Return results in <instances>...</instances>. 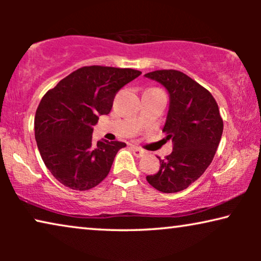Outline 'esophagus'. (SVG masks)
I'll use <instances>...</instances> for the list:
<instances>
[{"mask_svg": "<svg viewBox=\"0 0 261 261\" xmlns=\"http://www.w3.org/2000/svg\"><path fill=\"white\" fill-rule=\"evenodd\" d=\"M133 153H134L135 156L140 158V156H144L145 151H142V149L139 148V147H133Z\"/></svg>", "mask_w": 261, "mask_h": 261, "instance_id": "34e87169", "label": "esophagus"}]
</instances>
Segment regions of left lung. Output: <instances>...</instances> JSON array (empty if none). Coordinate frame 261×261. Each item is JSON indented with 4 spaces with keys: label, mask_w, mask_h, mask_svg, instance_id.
<instances>
[{
    "label": "left lung",
    "mask_w": 261,
    "mask_h": 261,
    "mask_svg": "<svg viewBox=\"0 0 261 261\" xmlns=\"http://www.w3.org/2000/svg\"><path fill=\"white\" fill-rule=\"evenodd\" d=\"M169 92V112L163 132L173 151L160 159L159 171L146 179L156 190L172 194L197 180L213 162L223 132V121L213 95L177 70L145 74Z\"/></svg>",
    "instance_id": "8db88e82"
}]
</instances>
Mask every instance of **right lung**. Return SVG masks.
I'll return each instance as SVG.
<instances>
[{
	"instance_id": "right-lung-1",
	"label": "right lung",
	"mask_w": 261,
	"mask_h": 261,
	"mask_svg": "<svg viewBox=\"0 0 261 261\" xmlns=\"http://www.w3.org/2000/svg\"><path fill=\"white\" fill-rule=\"evenodd\" d=\"M141 74L133 69L84 66L46 92L34 119L35 140L45 165L72 190H89L108 176L126 144L92 141L98 117L110 113L116 92Z\"/></svg>"
}]
</instances>
